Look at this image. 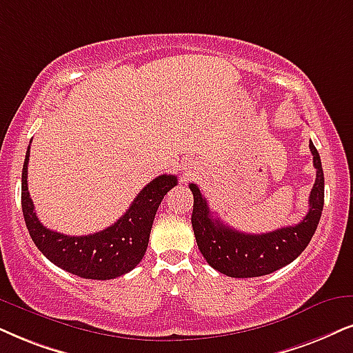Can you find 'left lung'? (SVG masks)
<instances>
[{
	"label": "left lung",
	"instance_id": "8db88e82",
	"mask_svg": "<svg viewBox=\"0 0 353 353\" xmlns=\"http://www.w3.org/2000/svg\"><path fill=\"white\" fill-rule=\"evenodd\" d=\"M316 168V181L310 194V212L293 226L270 231L264 234H248L236 231L212 216L208 203L195 184L194 194V228L197 246L213 269L234 279L262 276L282 269L305 251L319 225L324 207V172L316 146L310 141Z\"/></svg>",
	"mask_w": 353,
	"mask_h": 353
}]
</instances>
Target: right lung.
<instances>
[{"mask_svg":"<svg viewBox=\"0 0 353 353\" xmlns=\"http://www.w3.org/2000/svg\"><path fill=\"white\" fill-rule=\"evenodd\" d=\"M29 150L22 166L21 202L26 226L39 251L70 274L110 280L135 269L148 248L151 226L164 195L177 184L176 176L161 174L140 190L125 215L94 234L68 236L46 228L35 215L28 187Z\"/></svg>","mask_w":353,"mask_h":353,"instance_id":"1","label":"right lung"}]
</instances>
